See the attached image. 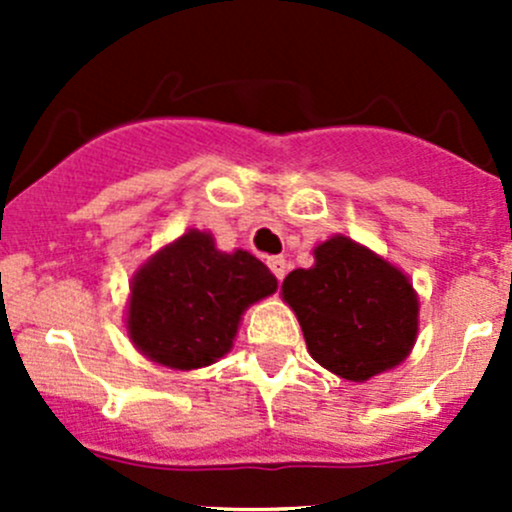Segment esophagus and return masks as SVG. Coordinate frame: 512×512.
Returning <instances> with one entry per match:
<instances>
[{
  "label": "esophagus",
  "instance_id": "34e87169",
  "mask_svg": "<svg viewBox=\"0 0 512 512\" xmlns=\"http://www.w3.org/2000/svg\"><path fill=\"white\" fill-rule=\"evenodd\" d=\"M267 265H270V270H272V275L277 277V280H285V275H287V262H285V257H267Z\"/></svg>",
  "mask_w": 512,
  "mask_h": 512
}]
</instances>
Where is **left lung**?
I'll return each mask as SVG.
<instances>
[{"label": "left lung", "mask_w": 512, "mask_h": 512, "mask_svg": "<svg viewBox=\"0 0 512 512\" xmlns=\"http://www.w3.org/2000/svg\"><path fill=\"white\" fill-rule=\"evenodd\" d=\"M282 299L312 359L347 381L396 369L416 344L421 307L411 280L347 235L319 242L314 265L285 277Z\"/></svg>", "instance_id": "8db88e82"}]
</instances>
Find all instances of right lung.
<instances>
[{"label": "right lung", "instance_id": "1", "mask_svg": "<svg viewBox=\"0 0 512 512\" xmlns=\"http://www.w3.org/2000/svg\"><path fill=\"white\" fill-rule=\"evenodd\" d=\"M277 292V277L247 250L223 252L188 230L136 270L126 332L146 359L175 371L215 364L232 349L247 307Z\"/></svg>", "mask_w": 512, "mask_h": 512}]
</instances>
